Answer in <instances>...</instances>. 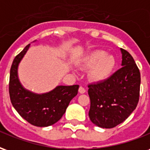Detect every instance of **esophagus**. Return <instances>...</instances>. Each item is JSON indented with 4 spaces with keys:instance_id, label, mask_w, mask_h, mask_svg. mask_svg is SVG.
I'll use <instances>...</instances> for the list:
<instances>
[{
    "instance_id": "34e87169",
    "label": "esophagus",
    "mask_w": 150,
    "mask_h": 150,
    "mask_svg": "<svg viewBox=\"0 0 150 150\" xmlns=\"http://www.w3.org/2000/svg\"><path fill=\"white\" fill-rule=\"evenodd\" d=\"M79 93L83 94V93H85V92H86V90H85L84 88H83V87H79Z\"/></svg>"
}]
</instances>
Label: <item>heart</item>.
Wrapping results in <instances>:
<instances>
[{
	"label": "heart",
	"instance_id": "b5f03b06",
	"mask_svg": "<svg viewBox=\"0 0 150 150\" xmlns=\"http://www.w3.org/2000/svg\"><path fill=\"white\" fill-rule=\"evenodd\" d=\"M81 64L85 68H91L89 74L91 80L103 82L112 75L116 62L114 56L103 50H96L85 56Z\"/></svg>",
	"mask_w": 150,
	"mask_h": 150
}]
</instances>
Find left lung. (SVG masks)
Listing matches in <instances>:
<instances>
[{
  "label": "left lung",
  "instance_id": "8db88e82",
  "mask_svg": "<svg viewBox=\"0 0 150 150\" xmlns=\"http://www.w3.org/2000/svg\"><path fill=\"white\" fill-rule=\"evenodd\" d=\"M122 67L103 82L88 85L89 117L96 125L111 129L125 121L139 101L141 74L132 55L120 49Z\"/></svg>",
  "mask_w": 150,
  "mask_h": 150
}]
</instances>
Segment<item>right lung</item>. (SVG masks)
Listing matches in <instances>:
<instances>
[{"label": "right lung", "mask_w": 150, "mask_h": 150, "mask_svg": "<svg viewBox=\"0 0 150 150\" xmlns=\"http://www.w3.org/2000/svg\"><path fill=\"white\" fill-rule=\"evenodd\" d=\"M25 46L15 57L9 75V96L16 111L26 121L38 127L52 125L62 118L70 102L78 94L79 85H59L52 91L37 94L21 85L18 79V66L30 48Z\"/></svg>", "instance_id": "1"}]
</instances>
